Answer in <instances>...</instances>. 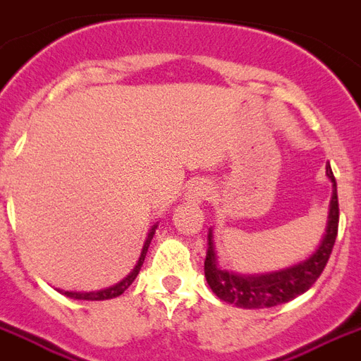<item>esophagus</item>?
Wrapping results in <instances>:
<instances>
[{"label":"esophagus","mask_w":361,"mask_h":361,"mask_svg":"<svg viewBox=\"0 0 361 361\" xmlns=\"http://www.w3.org/2000/svg\"><path fill=\"white\" fill-rule=\"evenodd\" d=\"M208 195H210V183H208L206 180L191 181L185 192L187 200H191V202H195V204H199V202L208 199Z\"/></svg>","instance_id":"34e87169"}]
</instances>
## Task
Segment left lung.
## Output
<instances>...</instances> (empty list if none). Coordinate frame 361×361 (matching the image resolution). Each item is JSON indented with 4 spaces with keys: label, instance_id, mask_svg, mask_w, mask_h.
<instances>
[{
    "label": "left lung",
    "instance_id": "1",
    "mask_svg": "<svg viewBox=\"0 0 361 361\" xmlns=\"http://www.w3.org/2000/svg\"><path fill=\"white\" fill-rule=\"evenodd\" d=\"M327 178L334 183V195L329 202V216H327L326 235L322 238L320 246L309 259L301 261L293 267L282 269L267 274H235L221 269L217 265L216 247H214V236L212 229L208 233V250L204 259V276L212 291L221 301L236 305L240 309H269L282 302L295 299L309 290L316 280L320 279L322 271L326 269L327 259L334 250L337 231H339V199H337V181L331 172V166L327 164Z\"/></svg>",
    "mask_w": 361,
    "mask_h": 361
}]
</instances>
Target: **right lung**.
<instances>
[{
  "mask_svg": "<svg viewBox=\"0 0 361 361\" xmlns=\"http://www.w3.org/2000/svg\"><path fill=\"white\" fill-rule=\"evenodd\" d=\"M155 229H157V225H153L149 231V235H147V240H145L144 250H142V255H140V259H137L136 267L132 269V272L128 274V276H126L125 280H121L119 284H115V286H111V288H106V290H100V291H89V293H79V291H64V295L73 297V299H85V301H104V299H114V297L121 295V293H125L126 288H128V286L134 282V279L137 276V272H140V269H142V265H144L145 254H147V247H149V244H151V238H153V235H155Z\"/></svg>",
  "mask_w": 361,
  "mask_h": 361,
  "instance_id": "1",
  "label": "right lung"
}]
</instances>
